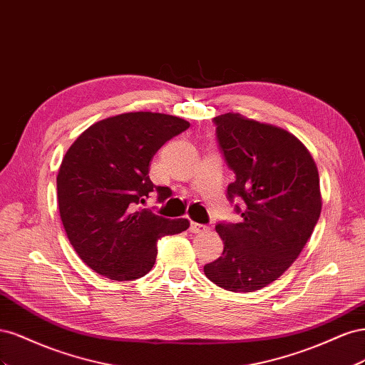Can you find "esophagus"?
<instances>
[{
	"label": "esophagus",
	"mask_w": 365,
	"mask_h": 365,
	"mask_svg": "<svg viewBox=\"0 0 365 365\" xmlns=\"http://www.w3.org/2000/svg\"><path fill=\"white\" fill-rule=\"evenodd\" d=\"M208 230L207 225H202V224H196V222H190V231L195 235H201V233H205V231Z\"/></svg>",
	"instance_id": "esophagus-1"
}]
</instances>
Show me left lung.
I'll return each mask as SVG.
<instances>
[{
	"mask_svg": "<svg viewBox=\"0 0 365 365\" xmlns=\"http://www.w3.org/2000/svg\"><path fill=\"white\" fill-rule=\"evenodd\" d=\"M235 182L227 197L242 220L220 222L222 256L204 272L220 288L252 292L277 280L300 256L322 213L315 161L291 132L227 113L213 118Z\"/></svg>",
	"mask_w": 365,
	"mask_h": 365,
	"instance_id": "8db88e82",
	"label": "left lung"
}]
</instances>
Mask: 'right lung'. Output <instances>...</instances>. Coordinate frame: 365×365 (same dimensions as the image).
Listing matches in <instances>:
<instances>
[{
	"mask_svg": "<svg viewBox=\"0 0 365 365\" xmlns=\"http://www.w3.org/2000/svg\"><path fill=\"white\" fill-rule=\"evenodd\" d=\"M189 126L175 115L126 113L91 125L65 153L56 178L61 219L70 244L97 274L140 279L155 263L157 240L189 228L187 219L138 207L152 192L160 202L172 195L150 181L149 163Z\"/></svg>",
	"mask_w": 365,
	"mask_h": 365,
	"instance_id": "add662e5",
	"label": "right lung"
}]
</instances>
